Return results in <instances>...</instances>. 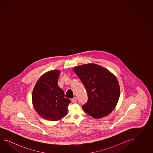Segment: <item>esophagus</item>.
Wrapping results in <instances>:
<instances>
[{"label": "esophagus", "mask_w": 153, "mask_h": 153, "mask_svg": "<svg viewBox=\"0 0 153 153\" xmlns=\"http://www.w3.org/2000/svg\"><path fill=\"white\" fill-rule=\"evenodd\" d=\"M71 101H72L73 103H75V102H76V101H77V98L74 97L73 98H72V100H71Z\"/></svg>", "instance_id": "obj_1"}]
</instances>
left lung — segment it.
Returning <instances> with one entry per match:
<instances>
[{
	"instance_id": "1",
	"label": "left lung",
	"mask_w": 153,
	"mask_h": 153,
	"mask_svg": "<svg viewBox=\"0 0 153 153\" xmlns=\"http://www.w3.org/2000/svg\"><path fill=\"white\" fill-rule=\"evenodd\" d=\"M73 69L88 92V101L82 105L83 111L94 119L111 113L120 97L117 77L109 70L94 63L78 65Z\"/></svg>"
}]
</instances>
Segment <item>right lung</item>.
Masks as SVG:
<instances>
[{
  "label": "right lung",
  "instance_id": "1",
  "mask_svg": "<svg viewBox=\"0 0 153 153\" xmlns=\"http://www.w3.org/2000/svg\"><path fill=\"white\" fill-rule=\"evenodd\" d=\"M60 73L59 70H53L44 73L33 90V105L46 120H59L68 113V106L71 101L65 97L64 91L57 84Z\"/></svg>",
  "mask_w": 153,
  "mask_h": 153
}]
</instances>
